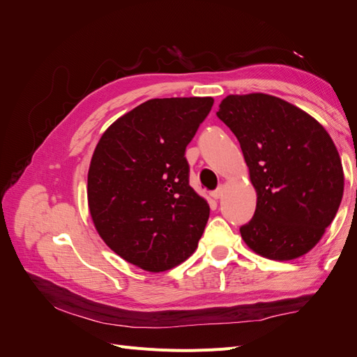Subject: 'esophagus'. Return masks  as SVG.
<instances>
[{
	"label": "esophagus",
	"mask_w": 357,
	"mask_h": 357,
	"mask_svg": "<svg viewBox=\"0 0 357 357\" xmlns=\"http://www.w3.org/2000/svg\"><path fill=\"white\" fill-rule=\"evenodd\" d=\"M211 197H213L214 199H220V198L223 197V188L220 186V188H218L215 190H213V192H211Z\"/></svg>",
	"instance_id": "esophagus-1"
}]
</instances>
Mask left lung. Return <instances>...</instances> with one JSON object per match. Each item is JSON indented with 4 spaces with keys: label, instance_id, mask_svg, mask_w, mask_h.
Here are the masks:
<instances>
[{
    "label": "left lung",
    "instance_id": "obj_1",
    "mask_svg": "<svg viewBox=\"0 0 357 357\" xmlns=\"http://www.w3.org/2000/svg\"><path fill=\"white\" fill-rule=\"evenodd\" d=\"M241 146L257 193L240 228L253 252L290 261L310 252L342 199L338 150L316 119L266 93L229 95L215 113Z\"/></svg>",
    "mask_w": 357,
    "mask_h": 357
}]
</instances>
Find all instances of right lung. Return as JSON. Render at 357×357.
<instances>
[{"mask_svg":"<svg viewBox=\"0 0 357 357\" xmlns=\"http://www.w3.org/2000/svg\"><path fill=\"white\" fill-rule=\"evenodd\" d=\"M214 100L156 98L107 129L93 152L88 199L95 228L114 253L159 273L195 252L210 207L189 186L188 144Z\"/></svg>","mask_w":357,"mask_h":357,"instance_id":"1","label":"right lung"}]
</instances>
